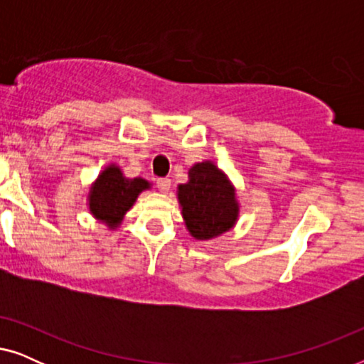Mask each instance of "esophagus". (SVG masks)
<instances>
[{
	"label": "esophagus",
	"instance_id": "34e87169",
	"mask_svg": "<svg viewBox=\"0 0 364 364\" xmlns=\"http://www.w3.org/2000/svg\"><path fill=\"white\" fill-rule=\"evenodd\" d=\"M156 183H157V188H159V191H161V192H164V193H167L168 191H171V178H157V181H156Z\"/></svg>",
	"mask_w": 364,
	"mask_h": 364
}]
</instances>
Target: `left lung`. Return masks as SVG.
I'll return each mask as SVG.
<instances>
[{
	"mask_svg": "<svg viewBox=\"0 0 364 364\" xmlns=\"http://www.w3.org/2000/svg\"><path fill=\"white\" fill-rule=\"evenodd\" d=\"M182 215L192 237L208 240L233 227L238 205L233 187L212 162L188 171V182L178 186Z\"/></svg>",
	"mask_w": 364,
	"mask_h": 364,
	"instance_id": "left-lung-1",
	"label": "left lung"
}]
</instances>
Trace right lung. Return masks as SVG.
Here are the masks:
<instances>
[{
	"instance_id": "right-lung-1",
	"label": "right lung",
	"mask_w": 364,
	"mask_h": 364,
	"mask_svg": "<svg viewBox=\"0 0 364 364\" xmlns=\"http://www.w3.org/2000/svg\"><path fill=\"white\" fill-rule=\"evenodd\" d=\"M147 187L149 183L144 178H126L117 167L111 166L94 183L89 208L99 220L106 222L109 227H116L136 202L139 193Z\"/></svg>"
}]
</instances>
